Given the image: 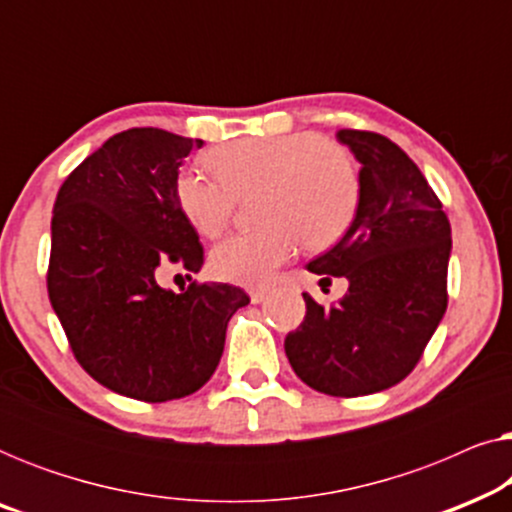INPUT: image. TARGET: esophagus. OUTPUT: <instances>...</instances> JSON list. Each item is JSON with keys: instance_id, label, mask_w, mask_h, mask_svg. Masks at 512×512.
<instances>
[{"instance_id": "obj_1", "label": "esophagus", "mask_w": 512, "mask_h": 512, "mask_svg": "<svg viewBox=\"0 0 512 512\" xmlns=\"http://www.w3.org/2000/svg\"><path fill=\"white\" fill-rule=\"evenodd\" d=\"M249 298H251V303H263V300L268 298V289H254L249 293Z\"/></svg>"}]
</instances>
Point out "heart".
<instances>
[{
  "label": "heart",
  "instance_id": "heart-1",
  "mask_svg": "<svg viewBox=\"0 0 512 512\" xmlns=\"http://www.w3.org/2000/svg\"><path fill=\"white\" fill-rule=\"evenodd\" d=\"M214 174L179 172L174 200L184 219L205 237L228 228L242 198L258 193L263 226L230 235L212 251L219 279L265 286L275 272L307 249H326L347 233L361 205L354 158L321 132L242 137L207 153Z\"/></svg>",
  "mask_w": 512,
  "mask_h": 512
}]
</instances>
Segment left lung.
Instances as JSON below:
<instances>
[{"label":"left lung","mask_w":512,"mask_h":512,"mask_svg":"<svg viewBox=\"0 0 512 512\" xmlns=\"http://www.w3.org/2000/svg\"><path fill=\"white\" fill-rule=\"evenodd\" d=\"M361 163V205L345 237L307 270L345 277L333 305L305 298L286 335L291 368L328 396L375 394L405 380L447 310L452 230L443 202L408 153L368 130H338Z\"/></svg>","instance_id":"1"}]
</instances>
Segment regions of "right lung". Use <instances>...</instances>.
I'll list each match as a JSON object with an SVG mask.
<instances>
[{
    "label": "right lung",
    "mask_w": 512,
    "mask_h": 512,
    "mask_svg": "<svg viewBox=\"0 0 512 512\" xmlns=\"http://www.w3.org/2000/svg\"><path fill=\"white\" fill-rule=\"evenodd\" d=\"M200 146L158 128L118 132L74 167L53 207L46 284L74 359L144 403L198 391L219 366L230 317L249 303L240 286L158 284L170 265L205 263L174 200L179 167Z\"/></svg>",
    "instance_id": "obj_1"
}]
</instances>
